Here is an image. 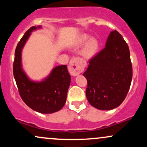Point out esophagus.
<instances>
[{"label":"esophagus","instance_id":"esophagus-1","mask_svg":"<svg viewBox=\"0 0 147 147\" xmlns=\"http://www.w3.org/2000/svg\"><path fill=\"white\" fill-rule=\"evenodd\" d=\"M84 65L79 58H72L69 63V72L72 76L79 75L84 70Z\"/></svg>","mask_w":147,"mask_h":147}]
</instances>
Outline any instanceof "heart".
Listing matches in <instances>:
<instances>
[{
  "mask_svg": "<svg viewBox=\"0 0 147 147\" xmlns=\"http://www.w3.org/2000/svg\"><path fill=\"white\" fill-rule=\"evenodd\" d=\"M90 36L86 34H83L79 36L77 41V45L79 46H82L87 42L82 52V56L86 59H90L95 56L98 51L99 47L98 40L95 38H91L88 40Z\"/></svg>",
  "mask_w": 147,
  "mask_h": 147,
  "instance_id": "heart-1",
  "label": "heart"
}]
</instances>
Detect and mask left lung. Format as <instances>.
Masks as SVG:
<instances>
[{"instance_id": "8db88e82", "label": "left lung", "mask_w": 147, "mask_h": 147, "mask_svg": "<svg viewBox=\"0 0 147 147\" xmlns=\"http://www.w3.org/2000/svg\"><path fill=\"white\" fill-rule=\"evenodd\" d=\"M83 75L88 82L87 99L93 107L112 110L123 102L133 70L129 46L117 31L110 33L105 48L91 59Z\"/></svg>"}]
</instances>
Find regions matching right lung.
<instances>
[{
	"mask_svg": "<svg viewBox=\"0 0 147 147\" xmlns=\"http://www.w3.org/2000/svg\"><path fill=\"white\" fill-rule=\"evenodd\" d=\"M41 28L40 25L32 26L18 42L15 50L13 73L23 102L36 112L49 114L59 111L65 105L71 78L66 65L54 68L50 75L41 82L31 80L23 70L22 50L31 33Z\"/></svg>",
	"mask_w": 147,
	"mask_h": 147,
	"instance_id": "right-lung-1",
	"label": "right lung"
}]
</instances>
